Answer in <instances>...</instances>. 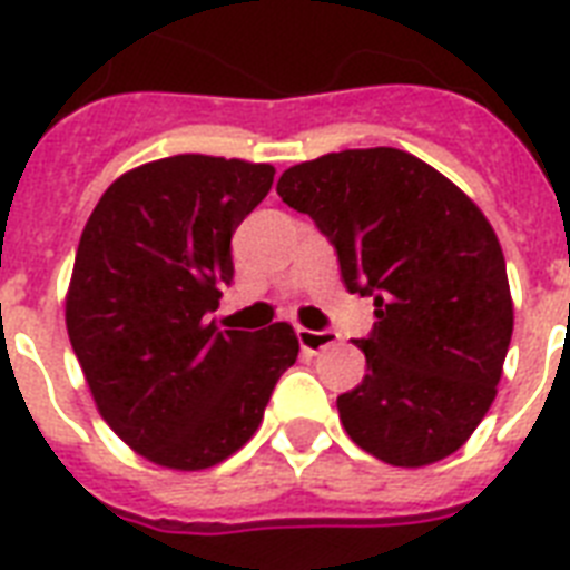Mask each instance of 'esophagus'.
Segmentation results:
<instances>
[{"mask_svg":"<svg viewBox=\"0 0 570 570\" xmlns=\"http://www.w3.org/2000/svg\"><path fill=\"white\" fill-rule=\"evenodd\" d=\"M295 337H298V346L304 348V352H311V355H316V352H322V348H328L337 343V334L334 331H311V328H295Z\"/></svg>","mask_w":570,"mask_h":570,"instance_id":"esophagus-1","label":"esophagus"}]
</instances>
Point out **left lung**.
Wrapping results in <instances>:
<instances>
[{"label": "left lung", "instance_id": "left-lung-1", "mask_svg": "<svg viewBox=\"0 0 570 570\" xmlns=\"http://www.w3.org/2000/svg\"><path fill=\"white\" fill-rule=\"evenodd\" d=\"M277 195L337 250L348 293L373 295L355 340L366 375L337 396L348 438L393 468H423L468 441L497 396L512 343L503 248L473 200L396 147L293 165Z\"/></svg>", "mask_w": 570, "mask_h": 570}]
</instances>
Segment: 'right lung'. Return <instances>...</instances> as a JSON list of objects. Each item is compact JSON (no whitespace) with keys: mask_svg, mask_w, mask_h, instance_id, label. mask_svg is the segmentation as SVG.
I'll return each mask as SVG.
<instances>
[{"mask_svg":"<svg viewBox=\"0 0 570 570\" xmlns=\"http://www.w3.org/2000/svg\"><path fill=\"white\" fill-rule=\"evenodd\" d=\"M272 180V165L168 156L118 177L85 224L70 346L111 432L163 468H213L245 446L298 357L286 322L209 320L233 281V230Z\"/></svg>","mask_w":570,"mask_h":570,"instance_id":"1","label":"right lung"}]
</instances>
